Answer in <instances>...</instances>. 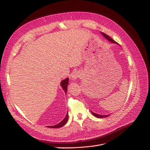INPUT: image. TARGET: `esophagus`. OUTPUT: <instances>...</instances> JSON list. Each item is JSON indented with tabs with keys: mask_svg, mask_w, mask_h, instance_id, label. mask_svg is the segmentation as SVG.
Segmentation results:
<instances>
[{
	"mask_svg": "<svg viewBox=\"0 0 150 150\" xmlns=\"http://www.w3.org/2000/svg\"><path fill=\"white\" fill-rule=\"evenodd\" d=\"M80 76H81L80 73H79L78 71H76L73 74V75H72L71 77H72V79H73V80H76L77 78H78V77H79Z\"/></svg>",
	"mask_w": 150,
	"mask_h": 150,
	"instance_id": "obj_1",
	"label": "esophagus"
}]
</instances>
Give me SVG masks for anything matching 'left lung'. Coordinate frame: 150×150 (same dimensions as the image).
<instances>
[{"label": "left lung", "instance_id": "obj_1", "mask_svg": "<svg viewBox=\"0 0 150 150\" xmlns=\"http://www.w3.org/2000/svg\"><path fill=\"white\" fill-rule=\"evenodd\" d=\"M101 34H103V36H104L106 39H108L109 41H110L111 42L115 43V44H117L116 41L112 40V39L109 36V35H108L107 34H105V33H101ZM91 112H92V115H93L94 116L97 117H98V118H103V117H108V116H110V115H97V114H96V113H95V112H92V111H91Z\"/></svg>", "mask_w": 150, "mask_h": 150}]
</instances>
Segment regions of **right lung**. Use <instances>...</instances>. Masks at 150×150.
I'll return each instance as SVG.
<instances>
[{
	"label": "right lung",
	"instance_id": "right-lung-1",
	"mask_svg": "<svg viewBox=\"0 0 150 150\" xmlns=\"http://www.w3.org/2000/svg\"><path fill=\"white\" fill-rule=\"evenodd\" d=\"M68 82H69V79L67 78L65 79L64 80L62 81L61 82V86L63 88V89L64 90V91L65 92V94H67V87H68ZM68 120V114L67 112V115H66L65 117L64 118L63 120L60 122L59 123H58V124L55 125H52V126H47V127H49V128H59V127H63L64 125H65V124L67 122Z\"/></svg>",
	"mask_w": 150,
	"mask_h": 150
}]
</instances>
